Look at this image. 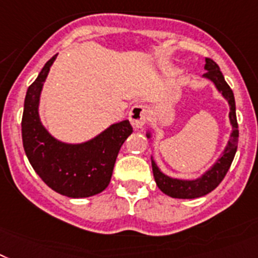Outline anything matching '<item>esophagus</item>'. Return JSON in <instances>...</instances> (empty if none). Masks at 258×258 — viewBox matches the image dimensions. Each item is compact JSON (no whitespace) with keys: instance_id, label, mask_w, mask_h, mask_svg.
Listing matches in <instances>:
<instances>
[{"instance_id":"obj_1","label":"esophagus","mask_w":258,"mask_h":258,"mask_svg":"<svg viewBox=\"0 0 258 258\" xmlns=\"http://www.w3.org/2000/svg\"><path fill=\"white\" fill-rule=\"evenodd\" d=\"M149 119V110L146 106L135 105L133 109L130 110V122L135 128H142L143 125L148 122Z\"/></svg>"}]
</instances>
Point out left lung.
I'll list each match as a JSON object with an SVG mask.
<instances>
[{"label":"left lung","instance_id":"1","mask_svg":"<svg viewBox=\"0 0 258 258\" xmlns=\"http://www.w3.org/2000/svg\"><path fill=\"white\" fill-rule=\"evenodd\" d=\"M207 72L205 73V77L210 79L214 82L219 92L224 96V98L229 103V120L232 124V134L229 139L227 148L224 149L222 157L216 161L215 165L203 174L201 178L194 179V181H183V179L170 178L165 176L164 173L160 172V169L156 165V162L152 160V170L155 181L159 186V189L162 192H165L166 196L172 198H181V199H192L199 198L213 191L216 186L219 185L226 177L229 166L232 164L233 157H235L236 149H237V143H239V124L236 119V106H235V97H233L232 89L226 82L220 72L219 67L214 60L206 57V66H205Z\"/></svg>","mask_w":258,"mask_h":258}]
</instances>
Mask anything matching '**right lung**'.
<instances>
[{"label": "right lung", "mask_w": 258, "mask_h": 258, "mask_svg": "<svg viewBox=\"0 0 258 258\" xmlns=\"http://www.w3.org/2000/svg\"><path fill=\"white\" fill-rule=\"evenodd\" d=\"M56 56L45 62L26 93L22 115L23 148L31 166L45 185L69 198H86L107 187L119 149L133 134V125L128 120L115 123L82 144H66L53 139L40 123L38 106L43 82Z\"/></svg>", "instance_id": "1"}]
</instances>
